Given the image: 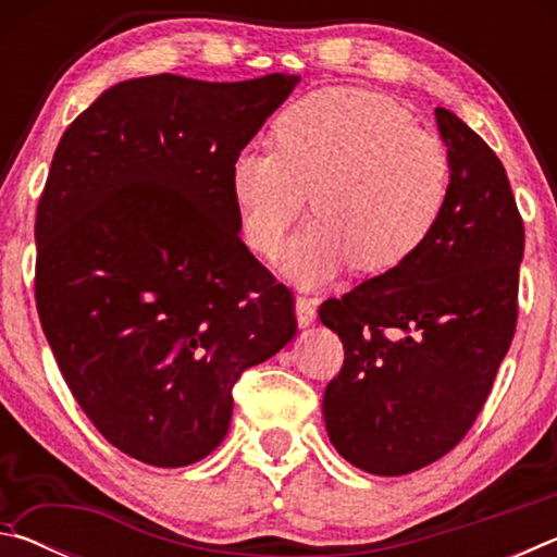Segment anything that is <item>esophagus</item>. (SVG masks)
<instances>
[{
  "mask_svg": "<svg viewBox=\"0 0 557 557\" xmlns=\"http://www.w3.org/2000/svg\"><path fill=\"white\" fill-rule=\"evenodd\" d=\"M317 305L319 301L312 297H297L295 301V314H297V324L305 329L317 319Z\"/></svg>",
  "mask_w": 557,
  "mask_h": 557,
  "instance_id": "esophagus-1",
  "label": "esophagus"
}]
</instances>
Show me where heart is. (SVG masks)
Returning a JSON list of instances; mask_svg holds the SVG:
<instances>
[{
    "label": "heart",
    "instance_id": "obj_1",
    "mask_svg": "<svg viewBox=\"0 0 557 557\" xmlns=\"http://www.w3.org/2000/svg\"><path fill=\"white\" fill-rule=\"evenodd\" d=\"M445 145L418 129L398 102L369 90L324 88L282 112L275 147H245L231 191L245 243L277 256L312 188L317 219L285 252V270L314 287L354 265L395 270L425 248L447 209Z\"/></svg>",
    "mask_w": 557,
    "mask_h": 557
}]
</instances>
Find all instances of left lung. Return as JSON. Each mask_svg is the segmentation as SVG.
<instances>
[{
    "instance_id": "1",
    "label": "left lung",
    "mask_w": 557,
    "mask_h": 557,
    "mask_svg": "<svg viewBox=\"0 0 557 557\" xmlns=\"http://www.w3.org/2000/svg\"><path fill=\"white\" fill-rule=\"evenodd\" d=\"M447 209L418 256L319 307L344 344L324 391L332 445L354 467L400 476L455 449L492 393L518 317L523 221L506 169L447 108Z\"/></svg>"
}]
</instances>
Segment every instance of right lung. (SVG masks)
<instances>
[{
    "instance_id": "1",
    "label": "right lung",
    "mask_w": 557,
    "mask_h": 557,
    "mask_svg": "<svg viewBox=\"0 0 557 557\" xmlns=\"http://www.w3.org/2000/svg\"><path fill=\"white\" fill-rule=\"evenodd\" d=\"M297 83L122 81L55 147L36 309L83 412L145 465L209 457L235 381L297 332L292 292L243 243L231 191L235 154Z\"/></svg>"
}]
</instances>
